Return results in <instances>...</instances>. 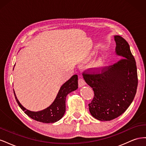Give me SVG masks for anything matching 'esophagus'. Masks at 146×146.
Masks as SVG:
<instances>
[{
    "mask_svg": "<svg viewBox=\"0 0 146 146\" xmlns=\"http://www.w3.org/2000/svg\"><path fill=\"white\" fill-rule=\"evenodd\" d=\"M86 85V83L84 80V79L82 78H80L78 79V86L79 87H82L84 85Z\"/></svg>",
    "mask_w": 146,
    "mask_h": 146,
    "instance_id": "obj_1",
    "label": "esophagus"
}]
</instances>
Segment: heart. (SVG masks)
Masks as SVG:
<instances>
[{
  "instance_id": "b5f03b06",
  "label": "heart",
  "mask_w": 146,
  "mask_h": 146,
  "mask_svg": "<svg viewBox=\"0 0 146 146\" xmlns=\"http://www.w3.org/2000/svg\"><path fill=\"white\" fill-rule=\"evenodd\" d=\"M96 67H99V66H100V64H99V63H96Z\"/></svg>"
}]
</instances>
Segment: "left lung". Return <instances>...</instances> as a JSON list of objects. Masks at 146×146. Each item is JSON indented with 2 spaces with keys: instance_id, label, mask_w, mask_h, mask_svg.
<instances>
[{
  "instance_id": "1",
  "label": "left lung",
  "mask_w": 146,
  "mask_h": 146,
  "mask_svg": "<svg viewBox=\"0 0 146 146\" xmlns=\"http://www.w3.org/2000/svg\"><path fill=\"white\" fill-rule=\"evenodd\" d=\"M114 40L116 54L122 58L97 73H83L84 80L94 92L88 104L90 112L102 121L113 120L124 113L133 102L138 86L136 61L129 43L119 35L114 36Z\"/></svg>"
}]
</instances>
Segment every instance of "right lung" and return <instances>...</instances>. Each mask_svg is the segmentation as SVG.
<instances>
[{"label": "right lung", "instance_id": "right-lung-1", "mask_svg": "<svg viewBox=\"0 0 146 146\" xmlns=\"http://www.w3.org/2000/svg\"><path fill=\"white\" fill-rule=\"evenodd\" d=\"M78 88V76L74 75L69 80L61 86L55 99L49 107L39 111H32L26 109L17 99L14 94L17 104L28 116L34 120L43 123H54L62 118L66 111V98L70 92Z\"/></svg>", "mask_w": 146, "mask_h": 146}]
</instances>
